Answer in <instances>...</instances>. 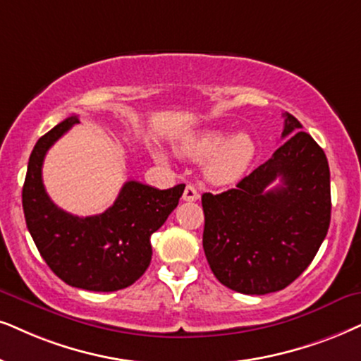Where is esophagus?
I'll return each mask as SVG.
<instances>
[{
  "instance_id": "1",
  "label": "esophagus",
  "mask_w": 361,
  "mask_h": 361,
  "mask_svg": "<svg viewBox=\"0 0 361 361\" xmlns=\"http://www.w3.org/2000/svg\"><path fill=\"white\" fill-rule=\"evenodd\" d=\"M198 198H200L198 190H196L193 185H186V188L183 191V200H185V202H196V200H198Z\"/></svg>"
}]
</instances>
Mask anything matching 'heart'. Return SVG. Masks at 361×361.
Listing matches in <instances>:
<instances>
[{"label": "heart", "instance_id": "obj_1", "mask_svg": "<svg viewBox=\"0 0 361 361\" xmlns=\"http://www.w3.org/2000/svg\"><path fill=\"white\" fill-rule=\"evenodd\" d=\"M176 152L193 161L208 158L204 176L214 185H228L240 180L252 165L257 154V143L246 131L226 138V133L221 130H202L185 135L176 143ZM157 158L161 163L166 161L163 153H157Z\"/></svg>", "mask_w": 361, "mask_h": 361}]
</instances>
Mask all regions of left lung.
I'll use <instances>...</instances> for the list:
<instances>
[{"mask_svg": "<svg viewBox=\"0 0 361 361\" xmlns=\"http://www.w3.org/2000/svg\"><path fill=\"white\" fill-rule=\"evenodd\" d=\"M273 157L236 188L203 193V250L218 281L245 295H267L295 281L325 240L331 214L330 168L302 123L285 113ZM276 177L282 185L267 190Z\"/></svg>", "mask_w": 361, "mask_h": 361, "instance_id": "left-lung-1", "label": "left lung"}]
</instances>
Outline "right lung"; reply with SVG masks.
Instances as JSON below:
<instances>
[{
	"label": "right lung",
	"mask_w": 361,
	"mask_h": 361,
	"mask_svg": "<svg viewBox=\"0 0 361 361\" xmlns=\"http://www.w3.org/2000/svg\"><path fill=\"white\" fill-rule=\"evenodd\" d=\"M78 116H70L36 141L23 185V212L36 248L68 285L116 291L133 285L152 262L149 238L178 207L185 185L158 190L126 181L104 213L75 216L58 208L44 190L41 168L47 152Z\"/></svg>",
	"instance_id": "right-lung-1"
}]
</instances>
